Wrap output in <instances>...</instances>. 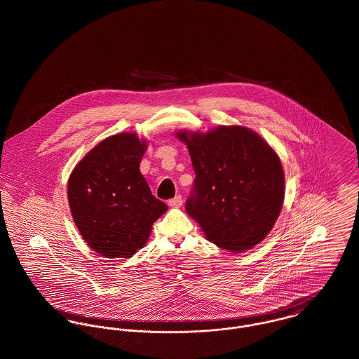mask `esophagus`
<instances>
[{"label": "esophagus", "instance_id": "1", "mask_svg": "<svg viewBox=\"0 0 359 359\" xmlns=\"http://www.w3.org/2000/svg\"><path fill=\"white\" fill-rule=\"evenodd\" d=\"M168 205H171V207H181V205H182V198H181V195H177L175 198L170 199V201H168Z\"/></svg>", "mask_w": 359, "mask_h": 359}]
</instances>
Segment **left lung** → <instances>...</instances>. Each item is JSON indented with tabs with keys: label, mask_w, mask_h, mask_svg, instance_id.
Segmentation results:
<instances>
[{
	"label": "left lung",
	"mask_w": 359,
	"mask_h": 359,
	"mask_svg": "<svg viewBox=\"0 0 359 359\" xmlns=\"http://www.w3.org/2000/svg\"><path fill=\"white\" fill-rule=\"evenodd\" d=\"M177 137L188 145L195 170L185 210L207 239L236 253L259 243L283 205L285 175L278 154L246 127L221 126Z\"/></svg>",
	"instance_id": "left-lung-1"
}]
</instances>
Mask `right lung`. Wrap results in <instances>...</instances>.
Instances as JSON below:
<instances>
[{"mask_svg":"<svg viewBox=\"0 0 359 359\" xmlns=\"http://www.w3.org/2000/svg\"><path fill=\"white\" fill-rule=\"evenodd\" d=\"M147 142L135 134L103 140L73 170L67 198L88 246L107 258H128L147 243L154 221L167 210L140 171Z\"/></svg>","mask_w":359,"mask_h":359,"instance_id":"right-lung-1","label":"right lung"}]
</instances>
